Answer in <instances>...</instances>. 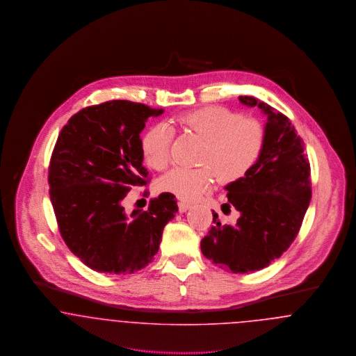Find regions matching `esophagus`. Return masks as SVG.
Listing matches in <instances>:
<instances>
[{"label": "esophagus", "instance_id": "1", "mask_svg": "<svg viewBox=\"0 0 356 356\" xmlns=\"http://www.w3.org/2000/svg\"><path fill=\"white\" fill-rule=\"evenodd\" d=\"M191 207H192V204L191 203L180 202V203H179V211H180V212H186V211H188Z\"/></svg>", "mask_w": 356, "mask_h": 356}]
</instances>
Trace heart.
<instances>
[{
    "instance_id": "1",
    "label": "heart",
    "mask_w": 356,
    "mask_h": 356,
    "mask_svg": "<svg viewBox=\"0 0 356 356\" xmlns=\"http://www.w3.org/2000/svg\"><path fill=\"white\" fill-rule=\"evenodd\" d=\"M176 122L204 140L196 170L168 172L160 180V189L180 200L192 202L212 189L219 177L231 184L245 177L260 159L264 148V128L254 119H241L221 106H204L186 112ZM173 132L164 124L151 128L143 138V156L149 168L164 170L170 159Z\"/></svg>"
}]
</instances>
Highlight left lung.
<instances>
[{"label":"left lung","mask_w":356,"mask_h":356,"mask_svg":"<svg viewBox=\"0 0 356 356\" xmlns=\"http://www.w3.org/2000/svg\"><path fill=\"white\" fill-rule=\"evenodd\" d=\"M238 100L267 116L264 148L245 177L225 186L228 203L221 211L228 213L235 207L236 222L222 224L213 211V225L200 247L215 266L248 273L268 267L295 240L311 200V170L305 144L287 116L252 96Z\"/></svg>","instance_id":"1"}]
</instances>
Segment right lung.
Listing matches in <instances>:
<instances>
[{"instance_id":"obj_1","label":"right lung","mask_w":356,"mask_h":356,"mask_svg":"<svg viewBox=\"0 0 356 356\" xmlns=\"http://www.w3.org/2000/svg\"><path fill=\"white\" fill-rule=\"evenodd\" d=\"M161 113L138 102H102L72 116L58 135L48 176L51 205L69 250L95 271L145 268L179 211L168 192L147 211L127 215L122 207L131 186L147 184L140 134Z\"/></svg>"}]
</instances>
